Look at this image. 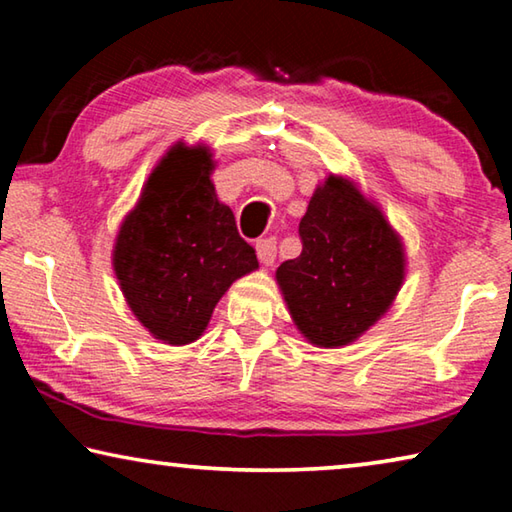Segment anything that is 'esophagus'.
Returning <instances> with one entry per match:
<instances>
[{
    "mask_svg": "<svg viewBox=\"0 0 512 512\" xmlns=\"http://www.w3.org/2000/svg\"><path fill=\"white\" fill-rule=\"evenodd\" d=\"M255 248H257L259 262L266 264V266H271V264L275 262V253H277V241H275V237L259 239L257 244H255Z\"/></svg>",
    "mask_w": 512,
    "mask_h": 512,
    "instance_id": "obj_1",
    "label": "esophagus"
}]
</instances>
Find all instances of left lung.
<instances>
[{"mask_svg": "<svg viewBox=\"0 0 512 512\" xmlns=\"http://www.w3.org/2000/svg\"><path fill=\"white\" fill-rule=\"evenodd\" d=\"M298 235L300 257L275 273L291 316L311 343L348 345L400 291L402 241L375 205L336 176L311 196Z\"/></svg>", "mask_w": 512, "mask_h": 512, "instance_id": "obj_1", "label": "left lung"}]
</instances>
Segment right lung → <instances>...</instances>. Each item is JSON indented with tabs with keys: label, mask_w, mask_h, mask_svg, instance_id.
<instances>
[{
	"label": "right lung",
	"mask_w": 512,
	"mask_h": 512,
	"mask_svg": "<svg viewBox=\"0 0 512 512\" xmlns=\"http://www.w3.org/2000/svg\"><path fill=\"white\" fill-rule=\"evenodd\" d=\"M212 169L201 146H173L117 235L112 264L128 307L171 345L196 341L230 284L257 268L255 248L216 198Z\"/></svg>",
	"instance_id": "1"
}]
</instances>
